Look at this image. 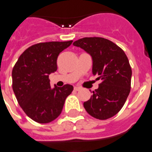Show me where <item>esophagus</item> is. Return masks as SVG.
Here are the masks:
<instances>
[{
  "mask_svg": "<svg viewBox=\"0 0 152 152\" xmlns=\"http://www.w3.org/2000/svg\"><path fill=\"white\" fill-rule=\"evenodd\" d=\"M75 91H79V90H81V88H80V87L75 86Z\"/></svg>",
  "mask_w": 152,
  "mask_h": 152,
  "instance_id": "obj_1",
  "label": "esophagus"
}]
</instances>
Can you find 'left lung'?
<instances>
[{
  "mask_svg": "<svg viewBox=\"0 0 152 152\" xmlns=\"http://www.w3.org/2000/svg\"><path fill=\"white\" fill-rule=\"evenodd\" d=\"M73 45L92 56L93 74L102 82L84 102L88 113L99 120L111 118L124 106L131 90L132 68L125 53L112 41L102 37H85Z\"/></svg>",
  "mask_w": 152,
  "mask_h": 152,
  "instance_id": "8db88e82",
  "label": "left lung"
}]
</instances>
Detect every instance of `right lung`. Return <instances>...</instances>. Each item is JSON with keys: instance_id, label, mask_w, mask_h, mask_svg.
<instances>
[{"instance_id": "right-lung-1", "label": "right lung", "mask_w": 152, "mask_h": 152, "mask_svg": "<svg viewBox=\"0 0 152 152\" xmlns=\"http://www.w3.org/2000/svg\"><path fill=\"white\" fill-rule=\"evenodd\" d=\"M73 41L34 44L19 57L12 72V89L19 104L34 121L47 124L62 113L64 102L72 93L71 85L52 89L49 75L57 70L60 52Z\"/></svg>"}]
</instances>
